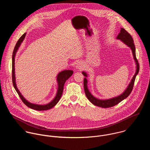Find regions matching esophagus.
I'll list each match as a JSON object with an SVG mask.
<instances>
[{"instance_id": "obj_1", "label": "esophagus", "mask_w": 150, "mask_h": 150, "mask_svg": "<svg viewBox=\"0 0 150 150\" xmlns=\"http://www.w3.org/2000/svg\"><path fill=\"white\" fill-rule=\"evenodd\" d=\"M83 67H84V64L82 62H79L76 64V69H77L78 70H81L83 69Z\"/></svg>"}]
</instances>
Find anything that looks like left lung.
Returning <instances> with one entry per match:
<instances>
[{
  "label": "left lung",
  "instance_id": "left-lung-1",
  "mask_svg": "<svg viewBox=\"0 0 150 150\" xmlns=\"http://www.w3.org/2000/svg\"><path fill=\"white\" fill-rule=\"evenodd\" d=\"M116 39L117 40H120L122 43H124L125 45H127L130 48L132 52L133 57V59L136 64V71L127 88L121 95L110 99H100L96 98V97H95L91 94V93L90 92L88 88V80L86 79V77H88V74L86 73V71H82L83 74L85 76V78L84 79V91L86 93V96L88 98V99L93 105L98 107H102V108L112 107L118 104L124 99H126L130 94L133 89L136 77L139 71V64L138 63V61L136 57L135 46L133 43V40L132 36H130V35L124 28H121L120 32L119 34L117 35Z\"/></svg>",
  "mask_w": 150,
  "mask_h": 150
}]
</instances>
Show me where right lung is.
<instances>
[{
    "label": "right lung",
    "instance_id": "obj_1",
    "mask_svg": "<svg viewBox=\"0 0 150 150\" xmlns=\"http://www.w3.org/2000/svg\"><path fill=\"white\" fill-rule=\"evenodd\" d=\"M26 33H25L20 38V39L18 40L17 43L16 44L13 53V56H12V80H13V86L18 93V95L20 96V98L21 99L22 102L26 106L28 107L35 110H38V111H44V110H49L53 107H54L59 102L60 100L61 96L63 93V90H64V83L66 81L70 78V76L73 73V71L71 70H64L63 71H60L57 76V81L58 84V88H57V92L56 93V95L55 98L48 103L46 105H38V104H35L30 103V102L28 101L22 95L21 93L19 91V89L17 88V86L16 84V74H15V58L16 55L17 54V52L18 51L20 45H21L22 43L23 42V40L25 39V38L26 36Z\"/></svg>",
    "mask_w": 150,
    "mask_h": 150
}]
</instances>
